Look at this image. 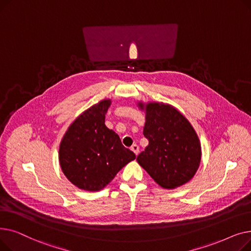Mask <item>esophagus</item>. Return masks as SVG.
I'll use <instances>...</instances> for the list:
<instances>
[{
  "label": "esophagus",
  "instance_id": "obj_1",
  "mask_svg": "<svg viewBox=\"0 0 251 251\" xmlns=\"http://www.w3.org/2000/svg\"><path fill=\"white\" fill-rule=\"evenodd\" d=\"M131 151H132L137 155L138 152H139V148H138L137 144H133V146L131 147Z\"/></svg>",
  "mask_w": 251,
  "mask_h": 251
}]
</instances>
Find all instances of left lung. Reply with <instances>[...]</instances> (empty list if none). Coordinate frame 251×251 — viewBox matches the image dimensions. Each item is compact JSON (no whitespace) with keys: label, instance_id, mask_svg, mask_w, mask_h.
<instances>
[{"label":"left lung","instance_id":"1","mask_svg":"<svg viewBox=\"0 0 251 251\" xmlns=\"http://www.w3.org/2000/svg\"><path fill=\"white\" fill-rule=\"evenodd\" d=\"M146 110L143 135L149 146L137 155L138 164L166 189L187 183L201 160V147L195 130L173 105L138 102Z\"/></svg>","mask_w":251,"mask_h":251}]
</instances>
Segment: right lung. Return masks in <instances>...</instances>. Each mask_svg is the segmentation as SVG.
Here are the masks:
<instances>
[{"mask_svg":"<svg viewBox=\"0 0 251 251\" xmlns=\"http://www.w3.org/2000/svg\"><path fill=\"white\" fill-rule=\"evenodd\" d=\"M110 105L111 100H103L84 111L69 126L60 143L61 169L79 189H102L135 159V153L104 124Z\"/></svg>","mask_w":251,"mask_h":251,"instance_id":"add662e5","label":"right lung"}]
</instances>
